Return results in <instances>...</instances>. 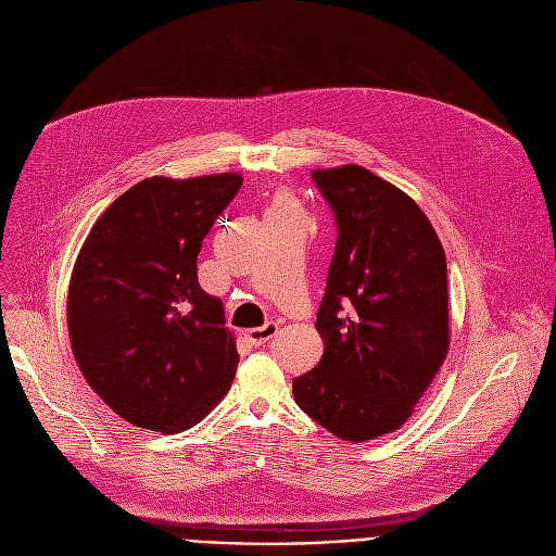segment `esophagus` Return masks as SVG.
I'll return each mask as SVG.
<instances>
[{"instance_id": "34e87169", "label": "esophagus", "mask_w": 556, "mask_h": 556, "mask_svg": "<svg viewBox=\"0 0 556 556\" xmlns=\"http://www.w3.org/2000/svg\"><path fill=\"white\" fill-rule=\"evenodd\" d=\"M277 334V324H266L260 328H251L244 332V337L253 343V345H264L266 341H270Z\"/></svg>"}]
</instances>
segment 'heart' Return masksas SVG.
<instances>
[{
	"mask_svg": "<svg viewBox=\"0 0 556 556\" xmlns=\"http://www.w3.org/2000/svg\"><path fill=\"white\" fill-rule=\"evenodd\" d=\"M268 215H301V208H299V204L294 202V198L290 193L277 191L270 200Z\"/></svg>",
	"mask_w": 556,
	"mask_h": 556,
	"instance_id": "heart-1",
	"label": "heart"
}]
</instances>
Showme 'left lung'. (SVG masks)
Listing matches in <instances>:
<instances>
[{"label": "left lung", "instance_id": "8db88e82", "mask_svg": "<svg viewBox=\"0 0 556 556\" xmlns=\"http://www.w3.org/2000/svg\"><path fill=\"white\" fill-rule=\"evenodd\" d=\"M337 217L316 312L319 365L292 380L296 405L348 442L401 429L448 345L446 255L422 208L361 165L314 169Z\"/></svg>", "mask_w": 556, "mask_h": 556}]
</instances>
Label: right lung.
<instances>
[{
    "label": "right lung",
    "instance_id": "1",
    "mask_svg": "<svg viewBox=\"0 0 556 556\" xmlns=\"http://www.w3.org/2000/svg\"><path fill=\"white\" fill-rule=\"evenodd\" d=\"M242 174L144 178L94 222L67 288L74 361L134 427L180 433L224 399L240 354L198 283L202 240Z\"/></svg>",
    "mask_w": 556,
    "mask_h": 556
}]
</instances>
